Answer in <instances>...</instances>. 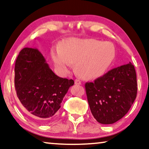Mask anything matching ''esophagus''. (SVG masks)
<instances>
[{
  "label": "esophagus",
  "instance_id": "esophagus-1",
  "mask_svg": "<svg viewBox=\"0 0 149 149\" xmlns=\"http://www.w3.org/2000/svg\"><path fill=\"white\" fill-rule=\"evenodd\" d=\"M75 84H76V85H81V81L78 80V79H75Z\"/></svg>",
  "mask_w": 149,
  "mask_h": 149
}]
</instances>
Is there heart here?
<instances>
[{
    "instance_id": "b5f03b06",
    "label": "heart",
    "mask_w": 149,
    "mask_h": 149,
    "mask_svg": "<svg viewBox=\"0 0 149 149\" xmlns=\"http://www.w3.org/2000/svg\"><path fill=\"white\" fill-rule=\"evenodd\" d=\"M51 56L60 74H65L71 64H74L75 74L91 80L106 74L116 57V49L110 42L72 39L63 42L60 49H53Z\"/></svg>"
}]
</instances>
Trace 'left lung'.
I'll return each mask as SVG.
<instances>
[{"label": "left lung", "mask_w": 149, "mask_h": 149, "mask_svg": "<svg viewBox=\"0 0 149 149\" xmlns=\"http://www.w3.org/2000/svg\"><path fill=\"white\" fill-rule=\"evenodd\" d=\"M91 112L99 123L110 124L130 110L137 94L136 74L129 62L85 85Z\"/></svg>", "instance_id": "1"}]
</instances>
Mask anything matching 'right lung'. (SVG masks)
I'll return each mask as SVG.
<instances>
[{
  "instance_id": "obj_1",
  "label": "right lung",
  "mask_w": 149,
  "mask_h": 149,
  "mask_svg": "<svg viewBox=\"0 0 149 149\" xmlns=\"http://www.w3.org/2000/svg\"><path fill=\"white\" fill-rule=\"evenodd\" d=\"M15 86L18 98L37 123H47L61 107L73 79L53 73L36 48L20 52L15 66Z\"/></svg>"
}]
</instances>
